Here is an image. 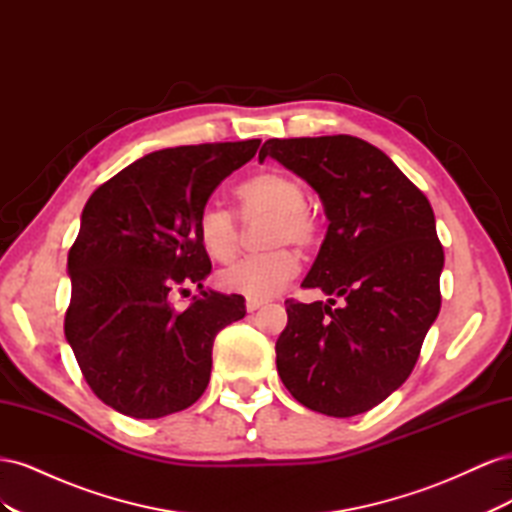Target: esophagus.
<instances>
[{
  "mask_svg": "<svg viewBox=\"0 0 512 512\" xmlns=\"http://www.w3.org/2000/svg\"><path fill=\"white\" fill-rule=\"evenodd\" d=\"M267 301H260V299H247L245 301V309L247 312H256V309H260L262 305H265Z\"/></svg>",
  "mask_w": 512,
  "mask_h": 512,
  "instance_id": "1",
  "label": "esophagus"
}]
</instances>
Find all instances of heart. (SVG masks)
Here are the masks:
<instances>
[{
  "label": "heart",
  "mask_w": 512,
  "mask_h": 512,
  "mask_svg": "<svg viewBox=\"0 0 512 512\" xmlns=\"http://www.w3.org/2000/svg\"><path fill=\"white\" fill-rule=\"evenodd\" d=\"M239 209L245 220L269 215L267 245L273 250L247 256L218 273V284L250 299H267L280 292L299 273V256L284 243L307 250L318 241V220L305 207V188L282 170H265L237 188ZM198 237L215 260L235 258L239 250V222L235 213L207 205L198 215Z\"/></svg>",
  "instance_id": "b5f03b06"
}]
</instances>
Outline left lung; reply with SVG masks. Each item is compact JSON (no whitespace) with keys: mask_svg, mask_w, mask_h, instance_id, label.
<instances>
[{"mask_svg":"<svg viewBox=\"0 0 512 512\" xmlns=\"http://www.w3.org/2000/svg\"><path fill=\"white\" fill-rule=\"evenodd\" d=\"M284 164L318 192L329 228L303 288L329 303L286 301L277 374L305 408L348 418L408 380L440 312L444 250L425 194L361 138H269L258 160ZM335 298L345 303L333 308Z\"/></svg>","mask_w":512,"mask_h":512,"instance_id":"obj_1","label":"left lung"}]
</instances>
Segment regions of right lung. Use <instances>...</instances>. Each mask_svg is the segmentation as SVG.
<instances>
[{"label": "right lung", "mask_w": 512, "mask_h": 512, "mask_svg": "<svg viewBox=\"0 0 512 512\" xmlns=\"http://www.w3.org/2000/svg\"><path fill=\"white\" fill-rule=\"evenodd\" d=\"M258 147L252 138L153 151L89 196L68 252L64 331L89 389L113 410L162 418L205 393L213 339L245 316V299L203 288L211 260L198 215ZM183 283L201 297L177 310L169 292Z\"/></svg>", "instance_id": "add662e5"}]
</instances>
